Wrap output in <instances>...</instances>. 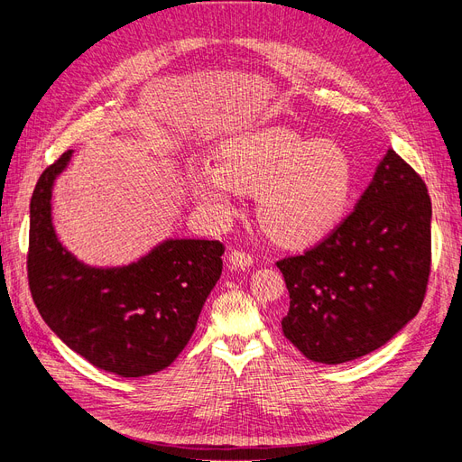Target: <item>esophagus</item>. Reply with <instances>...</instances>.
I'll list each match as a JSON object with an SVG mask.
<instances>
[{
    "mask_svg": "<svg viewBox=\"0 0 462 462\" xmlns=\"http://www.w3.org/2000/svg\"><path fill=\"white\" fill-rule=\"evenodd\" d=\"M227 262H229V268H233V270H245V268H250L254 260L250 254L241 253V250H233L229 258H227Z\"/></svg>",
    "mask_w": 462,
    "mask_h": 462,
    "instance_id": "esophagus-1",
    "label": "esophagus"
}]
</instances>
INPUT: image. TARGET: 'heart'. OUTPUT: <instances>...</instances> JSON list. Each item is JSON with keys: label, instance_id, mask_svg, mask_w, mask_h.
I'll return each mask as SVG.
<instances>
[{"label": "heart", "instance_id": "obj_1", "mask_svg": "<svg viewBox=\"0 0 462 462\" xmlns=\"http://www.w3.org/2000/svg\"><path fill=\"white\" fill-rule=\"evenodd\" d=\"M197 200L219 217L235 214L239 192L256 194V217L273 241L302 246L319 241L345 216L355 189L346 150L291 127H262L227 138L217 170L190 171Z\"/></svg>", "mask_w": 462, "mask_h": 462}]
</instances>
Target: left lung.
<instances>
[{
  "mask_svg": "<svg viewBox=\"0 0 462 462\" xmlns=\"http://www.w3.org/2000/svg\"><path fill=\"white\" fill-rule=\"evenodd\" d=\"M430 260L428 189L389 148L353 212L314 248L277 262L291 299L285 337L319 365L374 353L420 310Z\"/></svg>",
  "mask_w": 462,
  "mask_h": 462,
  "instance_id": "left-lung-1",
  "label": "left lung"
}]
</instances>
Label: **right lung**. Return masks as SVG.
<instances>
[{
  "label": "right lung",
  "instance_id": "add662e5",
  "mask_svg": "<svg viewBox=\"0 0 462 462\" xmlns=\"http://www.w3.org/2000/svg\"><path fill=\"white\" fill-rule=\"evenodd\" d=\"M73 150L40 175L31 200L29 283L58 337L96 368L143 377L167 368L187 346L221 275L223 245L165 239L123 265H90L58 239L51 190Z\"/></svg>",
  "mask_w": 462,
  "mask_h": 462
}]
</instances>
